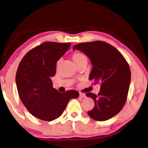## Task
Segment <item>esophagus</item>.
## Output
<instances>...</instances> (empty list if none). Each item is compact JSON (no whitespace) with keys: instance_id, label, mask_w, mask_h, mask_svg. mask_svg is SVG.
Here are the masks:
<instances>
[{"instance_id":"34e87169","label":"esophagus","mask_w":148,"mask_h":148,"mask_svg":"<svg viewBox=\"0 0 148 148\" xmlns=\"http://www.w3.org/2000/svg\"><path fill=\"white\" fill-rule=\"evenodd\" d=\"M79 97L80 98H85L86 97V95L83 92H79Z\"/></svg>"}]
</instances>
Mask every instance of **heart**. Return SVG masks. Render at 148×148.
I'll use <instances>...</instances> for the list:
<instances>
[{
  "label": "heart",
  "instance_id": "b5f03b06",
  "mask_svg": "<svg viewBox=\"0 0 148 148\" xmlns=\"http://www.w3.org/2000/svg\"><path fill=\"white\" fill-rule=\"evenodd\" d=\"M72 59H73V61L75 62V63H76L77 65L79 64V63H81L82 62H84V61H87V57L86 54L83 52H76V53H74L73 54V56H72ZM61 59H59L58 61H57V65L61 63Z\"/></svg>",
  "mask_w": 148,
  "mask_h": 148
}]
</instances>
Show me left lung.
<instances>
[{
	"mask_svg": "<svg viewBox=\"0 0 148 148\" xmlns=\"http://www.w3.org/2000/svg\"><path fill=\"white\" fill-rule=\"evenodd\" d=\"M83 52L91 60L92 69L89 79L101 84L98 95L86 93L95 102L88 115L96 121H106L116 116L125 104L131 73L129 64L116 47L103 41L75 45L73 50Z\"/></svg>",
	"mask_w": 148,
	"mask_h": 148,
	"instance_id": "left-lung-1",
	"label": "left lung"
}]
</instances>
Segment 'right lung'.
I'll use <instances>...</instances> for the list:
<instances>
[{
  "instance_id": "right-lung-1",
  "label": "right lung",
  "mask_w": 148,
  "mask_h": 148,
  "mask_svg": "<svg viewBox=\"0 0 148 148\" xmlns=\"http://www.w3.org/2000/svg\"><path fill=\"white\" fill-rule=\"evenodd\" d=\"M71 45L44 42L27 52L17 68L16 82L19 98L32 116L43 121L58 118L70 100L79 97L76 90L59 92L51 79L56 73L57 61Z\"/></svg>"
}]
</instances>
